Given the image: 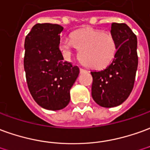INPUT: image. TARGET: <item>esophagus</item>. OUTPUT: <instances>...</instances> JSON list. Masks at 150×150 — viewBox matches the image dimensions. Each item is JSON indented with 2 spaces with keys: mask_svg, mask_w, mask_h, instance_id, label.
<instances>
[{
  "mask_svg": "<svg viewBox=\"0 0 150 150\" xmlns=\"http://www.w3.org/2000/svg\"><path fill=\"white\" fill-rule=\"evenodd\" d=\"M79 71H80V72H81V73H84V72H87V71H86V70H84V69H82V68H80V69H79Z\"/></svg>",
  "mask_w": 150,
  "mask_h": 150,
  "instance_id": "obj_1",
  "label": "esophagus"
}]
</instances>
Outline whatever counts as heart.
Segmentation results:
<instances>
[{
    "label": "heart",
    "mask_w": 150,
    "mask_h": 150,
    "mask_svg": "<svg viewBox=\"0 0 150 150\" xmlns=\"http://www.w3.org/2000/svg\"><path fill=\"white\" fill-rule=\"evenodd\" d=\"M76 48L80 50L83 64L94 70L107 67L115 59L118 50L111 33L93 28L76 30L71 39L63 40L59 44L61 52L67 59L72 57Z\"/></svg>",
    "instance_id": "1"
}]
</instances>
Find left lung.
Listing matches in <instances>:
<instances>
[{
    "instance_id": "8db88e82",
    "label": "left lung",
    "mask_w": 150,
    "mask_h": 150,
    "mask_svg": "<svg viewBox=\"0 0 150 150\" xmlns=\"http://www.w3.org/2000/svg\"><path fill=\"white\" fill-rule=\"evenodd\" d=\"M110 33L117 43L115 59L103 71H92V97L100 106H118L133 88L138 66L137 38L125 23H113Z\"/></svg>"
}]
</instances>
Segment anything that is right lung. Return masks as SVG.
<instances>
[{
  "label": "right lung",
  "mask_w": 150,
  "mask_h": 150,
  "mask_svg": "<svg viewBox=\"0 0 150 150\" xmlns=\"http://www.w3.org/2000/svg\"><path fill=\"white\" fill-rule=\"evenodd\" d=\"M58 24L37 23L25 39L24 70L28 89L44 109L59 110L70 102V90L79 73L77 66L65 62L59 50Z\"/></svg>",
  "instance_id": "right-lung-1"
}]
</instances>
